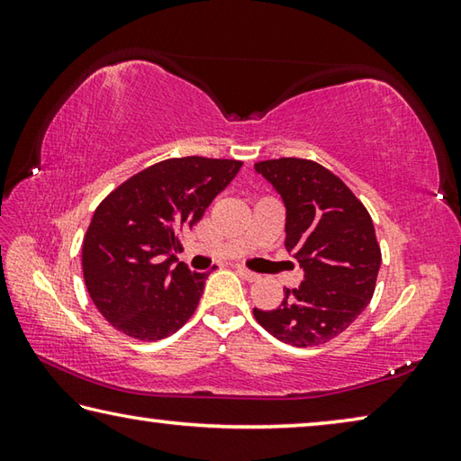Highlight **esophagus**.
Wrapping results in <instances>:
<instances>
[{"instance_id":"esophagus-1","label":"esophagus","mask_w":461,"mask_h":461,"mask_svg":"<svg viewBox=\"0 0 461 461\" xmlns=\"http://www.w3.org/2000/svg\"><path fill=\"white\" fill-rule=\"evenodd\" d=\"M236 272H238V275H240L241 278H246L248 283H254V280H258V278H260V275H256V272L248 270V268H244V267H238V268H236Z\"/></svg>"}]
</instances>
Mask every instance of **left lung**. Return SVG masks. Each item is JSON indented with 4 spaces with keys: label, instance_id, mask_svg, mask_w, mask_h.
Returning <instances> with one entry per match:
<instances>
[{
    "label": "left lung",
    "instance_id": "left-lung-1",
    "mask_svg": "<svg viewBox=\"0 0 461 461\" xmlns=\"http://www.w3.org/2000/svg\"><path fill=\"white\" fill-rule=\"evenodd\" d=\"M254 168L285 203V246L305 272L280 307L254 309V317L294 348L321 346L356 321L376 288L382 256L372 217L339 176L313 160H264Z\"/></svg>",
    "mask_w": 461,
    "mask_h": 461
}]
</instances>
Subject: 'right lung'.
Returning <instances> with one entry per match:
<instances>
[{"label": "right lung", "mask_w": 461, "mask_h": 461, "mask_svg": "<svg viewBox=\"0 0 461 461\" xmlns=\"http://www.w3.org/2000/svg\"><path fill=\"white\" fill-rule=\"evenodd\" d=\"M240 167L203 156L162 160L99 203L83 240V276L115 330L156 341L189 321L209 272H191L175 252Z\"/></svg>", "instance_id": "obj_1"}]
</instances>
